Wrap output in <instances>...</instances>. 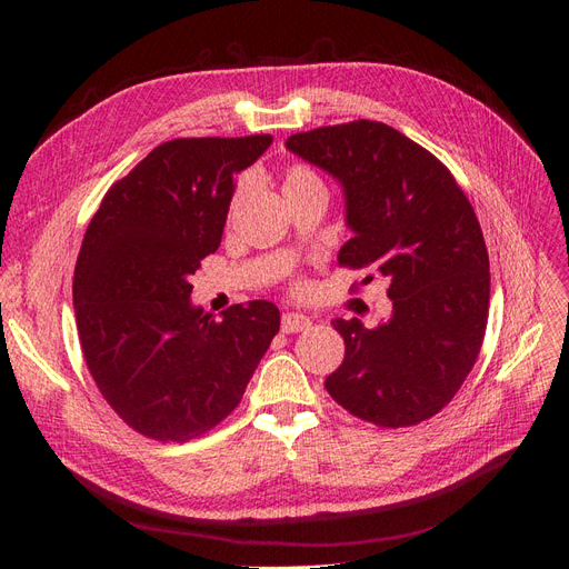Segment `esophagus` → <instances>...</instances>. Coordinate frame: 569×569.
Returning <instances> with one entry per match:
<instances>
[{
    "label": "esophagus",
    "instance_id": "34e87169",
    "mask_svg": "<svg viewBox=\"0 0 569 569\" xmlns=\"http://www.w3.org/2000/svg\"><path fill=\"white\" fill-rule=\"evenodd\" d=\"M313 325V320L303 316V313H284L282 316V332L284 335H297V332H303L308 330V327Z\"/></svg>",
    "mask_w": 569,
    "mask_h": 569
}]
</instances>
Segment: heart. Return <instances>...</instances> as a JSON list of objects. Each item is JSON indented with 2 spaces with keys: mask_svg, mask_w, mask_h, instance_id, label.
<instances>
[{
  "mask_svg": "<svg viewBox=\"0 0 569 569\" xmlns=\"http://www.w3.org/2000/svg\"><path fill=\"white\" fill-rule=\"evenodd\" d=\"M282 187H284V197H287V194L306 192V189H325V182L318 176V170L308 163H289L284 170ZM299 289H303V287H299Z\"/></svg>",
  "mask_w": 569,
  "mask_h": 569,
  "instance_id": "1",
  "label": "heart"
}]
</instances>
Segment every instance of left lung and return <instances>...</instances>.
I'll return each instance as SVG.
<instances>
[{
  "label": "left lung",
  "mask_w": 569,
  "mask_h": 569,
  "mask_svg": "<svg viewBox=\"0 0 569 569\" xmlns=\"http://www.w3.org/2000/svg\"><path fill=\"white\" fill-rule=\"evenodd\" d=\"M287 149L343 184L353 237L339 266L385 274L393 301L377 327L332 320L347 353L325 389L377 427L429 420L458 393L487 332L489 253L472 203L435 153L377 120L297 132Z\"/></svg>",
  "instance_id": "obj_1"
}]
</instances>
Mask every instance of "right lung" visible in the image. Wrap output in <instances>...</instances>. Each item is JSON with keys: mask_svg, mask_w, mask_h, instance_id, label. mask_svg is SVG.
Here are the masks:
<instances>
[{"mask_svg": "<svg viewBox=\"0 0 569 569\" xmlns=\"http://www.w3.org/2000/svg\"><path fill=\"white\" fill-rule=\"evenodd\" d=\"M270 142H163L109 187L84 232L73 274L80 349L116 416L147 439L211 432L280 332L270 301L234 303L222 318L189 301V274L220 247L232 178Z\"/></svg>", "mask_w": 569, "mask_h": 569, "instance_id": "obj_1", "label": "right lung"}]
</instances>
